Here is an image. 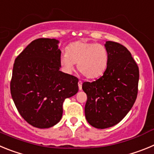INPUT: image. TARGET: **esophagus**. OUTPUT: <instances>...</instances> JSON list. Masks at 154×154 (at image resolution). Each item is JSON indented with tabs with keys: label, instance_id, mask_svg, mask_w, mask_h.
Listing matches in <instances>:
<instances>
[{
	"label": "esophagus",
	"instance_id": "esophagus-1",
	"mask_svg": "<svg viewBox=\"0 0 154 154\" xmlns=\"http://www.w3.org/2000/svg\"><path fill=\"white\" fill-rule=\"evenodd\" d=\"M78 85H79V90H81V89H82V81H79Z\"/></svg>",
	"mask_w": 154,
	"mask_h": 154
}]
</instances>
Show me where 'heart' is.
Segmentation results:
<instances>
[{
	"label": "heart",
	"instance_id": "1",
	"mask_svg": "<svg viewBox=\"0 0 154 154\" xmlns=\"http://www.w3.org/2000/svg\"><path fill=\"white\" fill-rule=\"evenodd\" d=\"M108 62L109 53L104 46L82 41L69 45L66 53L60 58L61 65L68 72L73 70L74 64H77L79 72L89 79L103 75Z\"/></svg>",
	"mask_w": 154,
	"mask_h": 154
}]
</instances>
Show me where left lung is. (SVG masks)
<instances>
[{"mask_svg":"<svg viewBox=\"0 0 154 154\" xmlns=\"http://www.w3.org/2000/svg\"><path fill=\"white\" fill-rule=\"evenodd\" d=\"M109 53L106 70L99 79L85 82L87 95L85 115L97 129L115 126L130 112L138 92L139 68L126 47L117 42H106Z\"/></svg>","mask_w":154,"mask_h":154,"instance_id":"obj_1","label":"left lung"}]
</instances>
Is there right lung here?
Here are the masks:
<instances>
[{
  "mask_svg": "<svg viewBox=\"0 0 154 154\" xmlns=\"http://www.w3.org/2000/svg\"><path fill=\"white\" fill-rule=\"evenodd\" d=\"M59 41L38 38L31 42L16 58L11 93L20 115L40 129L55 126L62 116L66 98L79 91L76 77L61 67Z\"/></svg>",
  "mask_w": 154,
  "mask_h": 154,
  "instance_id": "right-lung-1",
  "label": "right lung"
}]
</instances>
